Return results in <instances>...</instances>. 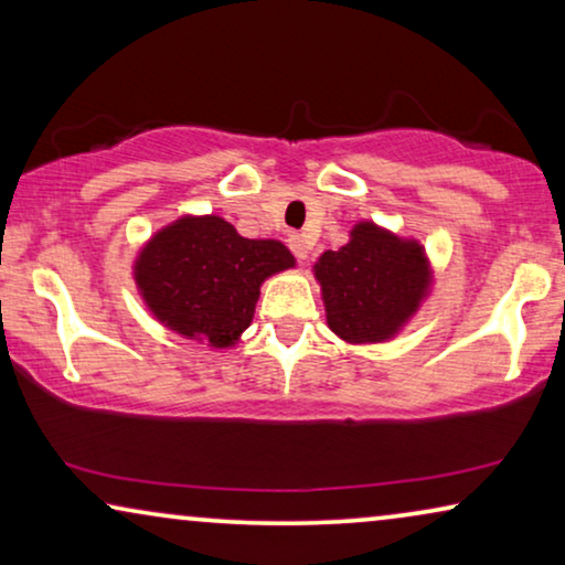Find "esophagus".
I'll return each instance as SVG.
<instances>
[{
	"label": "esophagus",
	"instance_id": "esophagus-1",
	"mask_svg": "<svg viewBox=\"0 0 565 565\" xmlns=\"http://www.w3.org/2000/svg\"><path fill=\"white\" fill-rule=\"evenodd\" d=\"M288 246H290V252L296 254V257L303 262V259H308V252H311V244H308V238L303 236V234H290L288 236Z\"/></svg>",
	"mask_w": 565,
	"mask_h": 565
}]
</instances>
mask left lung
<instances>
[{
	"label": "left lung",
	"instance_id": "8db88e82",
	"mask_svg": "<svg viewBox=\"0 0 565 565\" xmlns=\"http://www.w3.org/2000/svg\"><path fill=\"white\" fill-rule=\"evenodd\" d=\"M327 323L350 344L388 342L419 311L431 285L429 259L414 238L360 221L339 252L313 265Z\"/></svg>",
	"mask_w": 565,
	"mask_h": 565
}]
</instances>
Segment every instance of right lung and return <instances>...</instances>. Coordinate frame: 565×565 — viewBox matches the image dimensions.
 <instances>
[{
    "label": "right lung",
    "instance_id": "1",
    "mask_svg": "<svg viewBox=\"0 0 565 565\" xmlns=\"http://www.w3.org/2000/svg\"><path fill=\"white\" fill-rule=\"evenodd\" d=\"M296 267L275 238H244L221 215H182L138 252L134 277L153 319L223 350L254 319L269 275Z\"/></svg>",
    "mask_w": 565,
    "mask_h": 565
}]
</instances>
